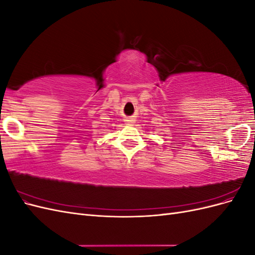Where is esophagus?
Wrapping results in <instances>:
<instances>
[{
    "label": "esophagus",
    "mask_w": 255,
    "mask_h": 255,
    "mask_svg": "<svg viewBox=\"0 0 255 255\" xmlns=\"http://www.w3.org/2000/svg\"><path fill=\"white\" fill-rule=\"evenodd\" d=\"M126 121H127L128 125H133V123L135 122V120H134V119H128V120H126Z\"/></svg>",
    "instance_id": "obj_1"
}]
</instances>
